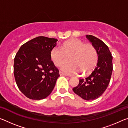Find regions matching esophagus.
<instances>
[{
	"label": "esophagus",
	"instance_id": "esophagus-1",
	"mask_svg": "<svg viewBox=\"0 0 128 128\" xmlns=\"http://www.w3.org/2000/svg\"><path fill=\"white\" fill-rule=\"evenodd\" d=\"M59 74H60V76H66V74H64V73H62V72H61V71L59 72Z\"/></svg>",
	"mask_w": 128,
	"mask_h": 128
}]
</instances>
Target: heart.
Here are the masks:
<instances>
[{"label":"heart","instance_id":"1","mask_svg":"<svg viewBox=\"0 0 128 128\" xmlns=\"http://www.w3.org/2000/svg\"><path fill=\"white\" fill-rule=\"evenodd\" d=\"M50 59L56 66H60L67 62L70 57V63L62 65L61 70L66 74H72L82 72L87 74L96 67L98 54L94 46L90 44H85L77 38L65 42L62 48L54 46L50 50Z\"/></svg>","mask_w":128,"mask_h":128}]
</instances>
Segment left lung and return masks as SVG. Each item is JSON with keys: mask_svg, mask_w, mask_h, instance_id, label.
Segmentation results:
<instances>
[{"mask_svg": "<svg viewBox=\"0 0 128 128\" xmlns=\"http://www.w3.org/2000/svg\"><path fill=\"white\" fill-rule=\"evenodd\" d=\"M86 37L96 50L97 66L90 76L79 80L73 91L84 100H93L101 96L108 86L113 70V58L108 46L102 40L92 35Z\"/></svg>", "mask_w": 128, "mask_h": 128, "instance_id": "obj_1", "label": "left lung"}]
</instances>
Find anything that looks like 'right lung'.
Masks as SVG:
<instances>
[{
    "instance_id": "obj_1",
    "label": "right lung",
    "mask_w": 128,
    "mask_h": 128,
    "mask_svg": "<svg viewBox=\"0 0 128 128\" xmlns=\"http://www.w3.org/2000/svg\"><path fill=\"white\" fill-rule=\"evenodd\" d=\"M56 38L38 36L21 46L14 58V73L19 90L32 100L51 93L60 76L50 57Z\"/></svg>"
}]
</instances>
